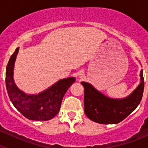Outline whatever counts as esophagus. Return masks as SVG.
<instances>
[{"instance_id": "1", "label": "esophagus", "mask_w": 148, "mask_h": 148, "mask_svg": "<svg viewBox=\"0 0 148 148\" xmlns=\"http://www.w3.org/2000/svg\"><path fill=\"white\" fill-rule=\"evenodd\" d=\"M78 76H79L80 78H83V77L84 76V72H80V73H78Z\"/></svg>"}]
</instances>
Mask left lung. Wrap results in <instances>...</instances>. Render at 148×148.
<instances>
[{
    "label": "left lung",
    "mask_w": 148,
    "mask_h": 148,
    "mask_svg": "<svg viewBox=\"0 0 148 148\" xmlns=\"http://www.w3.org/2000/svg\"><path fill=\"white\" fill-rule=\"evenodd\" d=\"M141 82L127 97L114 99L107 97L90 84L82 82L84 87V113L90 120L99 124H117L123 121L139 104L143 95L144 77L140 72Z\"/></svg>",
    "instance_id": "1"
}]
</instances>
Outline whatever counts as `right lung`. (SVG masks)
I'll list each match as a JSON object with an SVG mask.
<instances>
[{"label":"right lung","mask_w":148,"mask_h":148,"mask_svg":"<svg viewBox=\"0 0 148 148\" xmlns=\"http://www.w3.org/2000/svg\"><path fill=\"white\" fill-rule=\"evenodd\" d=\"M19 47L16 48L6 70V86L8 95L14 107L24 117L34 121H47L58 113L63 97L75 82L73 77L64 78L36 95H28L18 89L13 79V69Z\"/></svg>","instance_id":"right-lung-1"}]
</instances>
